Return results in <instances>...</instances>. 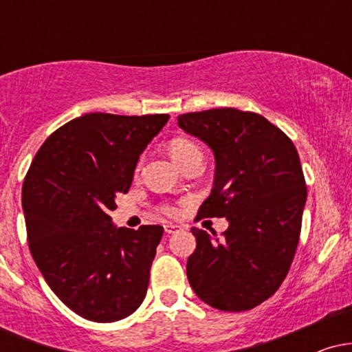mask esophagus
Returning a JSON list of instances; mask_svg holds the SVG:
<instances>
[{
	"mask_svg": "<svg viewBox=\"0 0 352 352\" xmlns=\"http://www.w3.org/2000/svg\"><path fill=\"white\" fill-rule=\"evenodd\" d=\"M164 230H165V233L172 235V233H175V232H179V230H182V227H180V225H177V223H165Z\"/></svg>",
	"mask_w": 352,
	"mask_h": 352,
	"instance_id": "obj_1",
	"label": "esophagus"
}]
</instances>
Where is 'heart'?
<instances>
[{
  "mask_svg": "<svg viewBox=\"0 0 352 352\" xmlns=\"http://www.w3.org/2000/svg\"><path fill=\"white\" fill-rule=\"evenodd\" d=\"M170 153H172L173 159H175V162L182 165V164L187 162V160L192 159V157L201 155V151H200L199 145H197L195 142H192V140L173 139L170 142ZM160 210H162L164 213H167V215L175 213V208L170 207V205H162Z\"/></svg>",
  "mask_w": 352,
  "mask_h": 352,
  "instance_id": "1",
  "label": "heart"
}]
</instances>
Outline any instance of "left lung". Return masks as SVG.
Wrapping results in <instances>:
<instances>
[{"label": "left lung", "mask_w": 352, "mask_h": 352, "mask_svg": "<svg viewBox=\"0 0 352 352\" xmlns=\"http://www.w3.org/2000/svg\"><path fill=\"white\" fill-rule=\"evenodd\" d=\"M215 155L212 193L197 217H225L223 238L192 228L190 286L220 311H246L276 293L300 241L306 184L296 147L254 112L223 107L179 116Z\"/></svg>", "instance_id": "8db88e82"}]
</instances>
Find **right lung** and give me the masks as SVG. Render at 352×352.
Segmentation results:
<instances>
[{"label": "right lung", "mask_w": 352, "mask_h": 352, "mask_svg": "<svg viewBox=\"0 0 352 352\" xmlns=\"http://www.w3.org/2000/svg\"><path fill=\"white\" fill-rule=\"evenodd\" d=\"M168 114L80 116L47 137L23 184L28 243L56 296L96 322L127 318L144 301L164 228H117L139 155Z\"/></svg>", "instance_id": "1"}]
</instances>
